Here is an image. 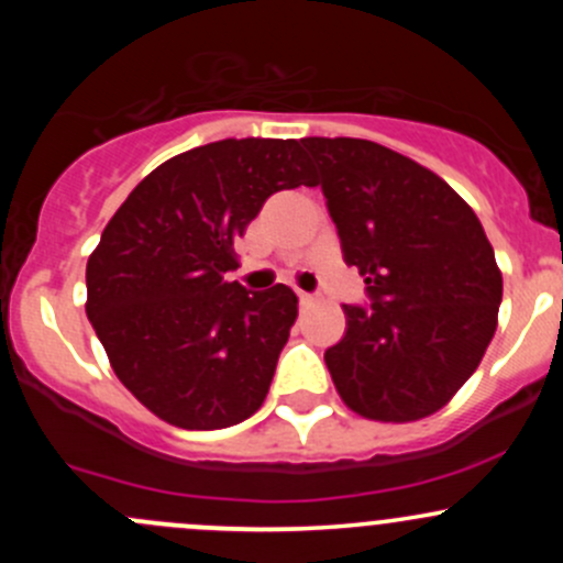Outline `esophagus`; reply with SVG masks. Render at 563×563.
<instances>
[{
	"label": "esophagus",
	"instance_id": "esophagus-1",
	"mask_svg": "<svg viewBox=\"0 0 563 563\" xmlns=\"http://www.w3.org/2000/svg\"><path fill=\"white\" fill-rule=\"evenodd\" d=\"M316 302V297L313 294H308V291H299V305H302V308H308V305H313Z\"/></svg>",
	"mask_w": 563,
	"mask_h": 563
}]
</instances>
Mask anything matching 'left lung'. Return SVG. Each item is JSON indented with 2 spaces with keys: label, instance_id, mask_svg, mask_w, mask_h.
Wrapping results in <instances>:
<instances>
[{
  "label": "left lung",
  "instance_id": "8db88e82",
  "mask_svg": "<svg viewBox=\"0 0 563 563\" xmlns=\"http://www.w3.org/2000/svg\"><path fill=\"white\" fill-rule=\"evenodd\" d=\"M371 308L345 305L323 362L345 406L376 422L435 413L479 367L501 269L474 209L430 168L365 139H302Z\"/></svg>",
  "mask_w": 563,
  "mask_h": 563
}]
</instances>
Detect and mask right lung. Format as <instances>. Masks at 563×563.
I'll list each match as a JSON object with an SVG mask.
<instances>
[{
    "label": "right lung",
    "instance_id": "right-lung-1",
    "mask_svg": "<svg viewBox=\"0 0 563 563\" xmlns=\"http://www.w3.org/2000/svg\"><path fill=\"white\" fill-rule=\"evenodd\" d=\"M316 185L288 139H225L157 166L87 261V316L119 382L163 422L218 430L253 417L297 321L288 286L225 280L234 240L277 190Z\"/></svg>",
    "mask_w": 563,
    "mask_h": 563
}]
</instances>
